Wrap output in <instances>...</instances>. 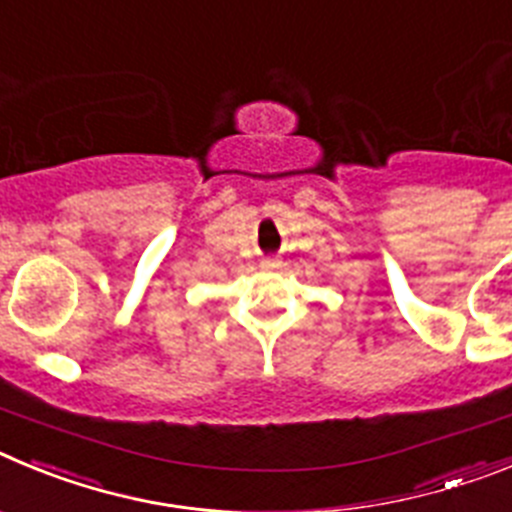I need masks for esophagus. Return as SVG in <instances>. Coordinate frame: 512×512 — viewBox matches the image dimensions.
Instances as JSON below:
<instances>
[{
  "mask_svg": "<svg viewBox=\"0 0 512 512\" xmlns=\"http://www.w3.org/2000/svg\"><path fill=\"white\" fill-rule=\"evenodd\" d=\"M274 266H277V261H274V259H264V261H261V269H274Z\"/></svg>",
  "mask_w": 512,
  "mask_h": 512,
  "instance_id": "esophagus-1",
  "label": "esophagus"
}]
</instances>
